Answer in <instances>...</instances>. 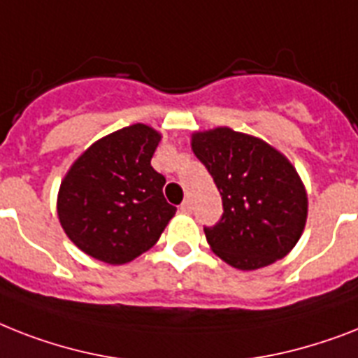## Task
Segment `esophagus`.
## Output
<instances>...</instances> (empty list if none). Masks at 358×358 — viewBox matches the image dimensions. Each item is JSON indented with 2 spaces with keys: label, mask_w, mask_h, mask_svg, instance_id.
<instances>
[{
  "label": "esophagus",
  "mask_w": 358,
  "mask_h": 358,
  "mask_svg": "<svg viewBox=\"0 0 358 358\" xmlns=\"http://www.w3.org/2000/svg\"><path fill=\"white\" fill-rule=\"evenodd\" d=\"M180 209H182L184 213H189V211H191V200L185 199L184 202H182V206H180Z\"/></svg>",
  "instance_id": "esophagus-1"
}]
</instances>
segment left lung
Returning a JSON list of instances; mask_svg holds the SVG:
<instances>
[{"label":"left lung","instance_id":"left-lung-1","mask_svg":"<svg viewBox=\"0 0 358 358\" xmlns=\"http://www.w3.org/2000/svg\"><path fill=\"white\" fill-rule=\"evenodd\" d=\"M191 149L222 196L224 213L204 228L215 254L239 270L289 254L307 220V193L294 165L263 139L228 127L194 132Z\"/></svg>","mask_w":358,"mask_h":358}]
</instances>
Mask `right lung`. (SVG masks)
<instances>
[{
	"mask_svg": "<svg viewBox=\"0 0 358 358\" xmlns=\"http://www.w3.org/2000/svg\"><path fill=\"white\" fill-rule=\"evenodd\" d=\"M162 134L143 123L104 136L84 150L58 189L60 224L94 259L124 264L158 243L176 213L165 178L150 165Z\"/></svg>",
	"mask_w": 358,
	"mask_h": 358,
	"instance_id": "right-lung-1",
	"label": "right lung"
}]
</instances>
